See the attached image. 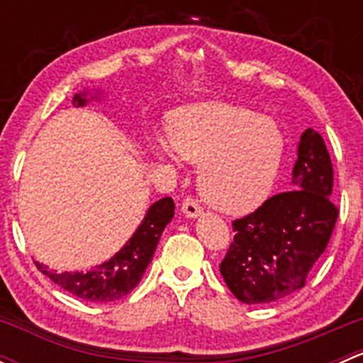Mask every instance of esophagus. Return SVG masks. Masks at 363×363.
<instances>
[{"label":"esophagus","mask_w":363,"mask_h":363,"mask_svg":"<svg viewBox=\"0 0 363 363\" xmlns=\"http://www.w3.org/2000/svg\"><path fill=\"white\" fill-rule=\"evenodd\" d=\"M182 212H184L188 218H196V216L202 214V207H200L193 199H186L184 203H182Z\"/></svg>","instance_id":"34e87169"}]
</instances>
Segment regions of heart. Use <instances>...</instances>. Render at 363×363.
Returning a JSON list of instances; mask_svg holds the SVG:
<instances>
[{"instance_id": "1", "label": "heart", "mask_w": 363, "mask_h": 363, "mask_svg": "<svg viewBox=\"0 0 363 363\" xmlns=\"http://www.w3.org/2000/svg\"><path fill=\"white\" fill-rule=\"evenodd\" d=\"M160 160L200 163L199 189L212 207L242 212L269 196L284 155V137L272 119L244 107L202 104L170 117L168 140H156Z\"/></svg>"}]
</instances>
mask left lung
<instances>
[{
  "label": "left lung",
  "instance_id": "left-lung-1",
  "mask_svg": "<svg viewBox=\"0 0 363 363\" xmlns=\"http://www.w3.org/2000/svg\"><path fill=\"white\" fill-rule=\"evenodd\" d=\"M291 184L294 189L270 196L232 223L235 235L219 270L240 302H276L306 286L334 233L339 218L330 200L334 168L313 128L300 137Z\"/></svg>",
  "mask_w": 363,
  "mask_h": 363
}]
</instances>
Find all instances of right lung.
<instances>
[{"instance_id":"right-lung-1","label":"right lung","mask_w":363,"mask_h":363,"mask_svg":"<svg viewBox=\"0 0 363 363\" xmlns=\"http://www.w3.org/2000/svg\"><path fill=\"white\" fill-rule=\"evenodd\" d=\"M86 94L73 96V105H86ZM174 200L170 196L158 200L149 207L144 221L130 240L108 262L94 267L89 272H50L42 263L36 269L68 294L91 302H113L126 296L140 283L145 269L151 263L164 226L174 218Z\"/></svg>"}]
</instances>
